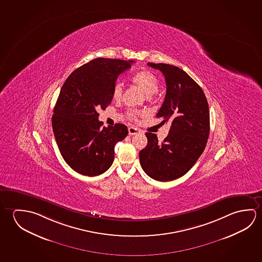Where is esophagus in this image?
<instances>
[{"mask_svg": "<svg viewBox=\"0 0 262 262\" xmlns=\"http://www.w3.org/2000/svg\"><path fill=\"white\" fill-rule=\"evenodd\" d=\"M140 130L136 128V127H129V135H135L137 134Z\"/></svg>", "mask_w": 262, "mask_h": 262, "instance_id": "34e87169", "label": "esophagus"}]
</instances>
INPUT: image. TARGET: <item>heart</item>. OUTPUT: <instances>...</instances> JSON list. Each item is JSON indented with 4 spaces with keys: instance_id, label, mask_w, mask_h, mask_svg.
<instances>
[{
    "instance_id": "heart-1",
    "label": "heart",
    "mask_w": 262,
    "mask_h": 262,
    "mask_svg": "<svg viewBox=\"0 0 262 262\" xmlns=\"http://www.w3.org/2000/svg\"><path fill=\"white\" fill-rule=\"evenodd\" d=\"M132 82L143 91V93L148 97V99H150L151 96L158 91L159 85H160L158 77L147 69H143L134 74L132 77ZM121 96H122V85L120 82H116L112 88V99L119 101L121 99ZM142 114L143 113L142 112H138V111H129L126 113L127 117L130 120H137L138 117L142 116Z\"/></svg>"
}]
</instances>
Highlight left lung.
<instances>
[{
	"label": "left lung",
	"instance_id": "obj_1",
	"mask_svg": "<svg viewBox=\"0 0 262 262\" xmlns=\"http://www.w3.org/2000/svg\"><path fill=\"white\" fill-rule=\"evenodd\" d=\"M148 66L165 77L166 95L156 117L171 127L161 143L156 134L146 133L148 143L140 151V163L150 178L169 182L185 176L205 150L209 108L203 90L183 69L163 63Z\"/></svg>",
	"mask_w": 262,
	"mask_h": 262
}]
</instances>
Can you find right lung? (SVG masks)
<instances>
[{
	"instance_id": "1",
	"label": "right lung",
	"mask_w": 262,
	"mask_h": 262,
	"mask_svg": "<svg viewBox=\"0 0 262 262\" xmlns=\"http://www.w3.org/2000/svg\"><path fill=\"white\" fill-rule=\"evenodd\" d=\"M133 60L99 57L76 69L62 86L52 127L66 163L83 176H99L112 166L114 147L128 135L127 126L102 127L98 111L112 100V88Z\"/></svg>"
}]
</instances>
